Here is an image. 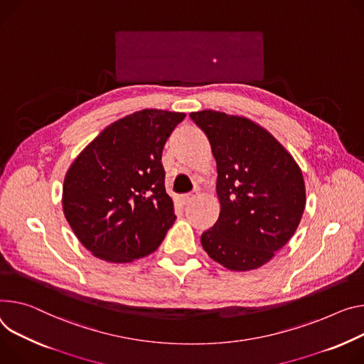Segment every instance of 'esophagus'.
I'll list each match as a JSON object with an SVG mask.
<instances>
[{
    "instance_id": "34e87169",
    "label": "esophagus",
    "mask_w": 364,
    "mask_h": 364,
    "mask_svg": "<svg viewBox=\"0 0 364 364\" xmlns=\"http://www.w3.org/2000/svg\"><path fill=\"white\" fill-rule=\"evenodd\" d=\"M196 196H197V193H196V191H194V193L184 194V196L181 197V203H183V205H188V203H191V202L196 199Z\"/></svg>"
}]
</instances>
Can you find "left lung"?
Segmentation results:
<instances>
[{
	"mask_svg": "<svg viewBox=\"0 0 364 364\" xmlns=\"http://www.w3.org/2000/svg\"><path fill=\"white\" fill-rule=\"evenodd\" d=\"M216 159L220 213L202 234L212 259L234 272L269 262L293 237L306 191L299 165L266 129L252 120L203 110L190 113Z\"/></svg>",
	"mask_w": 364,
	"mask_h": 364,
	"instance_id": "8db88e82",
	"label": "left lung"
}]
</instances>
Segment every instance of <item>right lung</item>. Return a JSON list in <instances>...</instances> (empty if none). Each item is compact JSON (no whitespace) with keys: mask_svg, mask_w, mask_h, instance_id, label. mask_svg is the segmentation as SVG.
Returning <instances> with one entry per match:
<instances>
[{"mask_svg":"<svg viewBox=\"0 0 364 364\" xmlns=\"http://www.w3.org/2000/svg\"><path fill=\"white\" fill-rule=\"evenodd\" d=\"M184 113L145 109L107 126L73 162L62 206L97 258L130 262L154 252L176 220L162 149Z\"/></svg>","mask_w":364,"mask_h":364,"instance_id":"add662e5","label":"right lung"}]
</instances>
